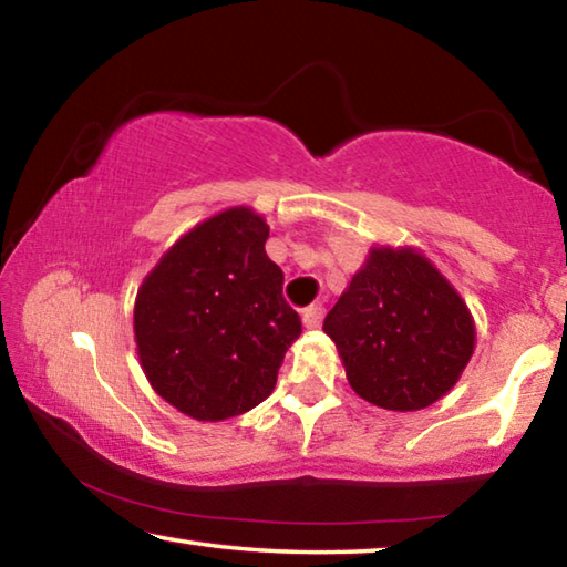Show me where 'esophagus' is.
Masks as SVG:
<instances>
[{
    "mask_svg": "<svg viewBox=\"0 0 567 567\" xmlns=\"http://www.w3.org/2000/svg\"><path fill=\"white\" fill-rule=\"evenodd\" d=\"M322 315H324V310L320 305H310V307H305L302 310V324L307 330H318L320 324H322Z\"/></svg>",
    "mask_w": 567,
    "mask_h": 567,
    "instance_id": "obj_1",
    "label": "esophagus"
}]
</instances>
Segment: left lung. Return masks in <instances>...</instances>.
Returning a JSON list of instances; mask_svg holds the SVG:
<instances>
[{"mask_svg": "<svg viewBox=\"0 0 567 567\" xmlns=\"http://www.w3.org/2000/svg\"><path fill=\"white\" fill-rule=\"evenodd\" d=\"M322 330L350 388L372 405H433L463 375L475 320L447 277L415 247H372Z\"/></svg>", "mask_w": 567, "mask_h": 567, "instance_id": "left-lung-1", "label": "left lung"}]
</instances>
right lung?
Returning a JSON list of instances; mask_svg holds the SVG:
<instances>
[{
    "mask_svg": "<svg viewBox=\"0 0 567 567\" xmlns=\"http://www.w3.org/2000/svg\"><path fill=\"white\" fill-rule=\"evenodd\" d=\"M252 207L207 217L172 245L134 300V342L152 390L192 420L219 422L270 395L302 322Z\"/></svg>",
    "mask_w": 567,
    "mask_h": 567,
    "instance_id": "add662e5",
    "label": "right lung"
}]
</instances>
